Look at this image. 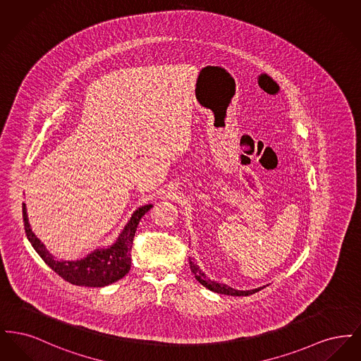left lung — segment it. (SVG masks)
<instances>
[{
  "instance_id": "obj_1",
  "label": "left lung",
  "mask_w": 361,
  "mask_h": 361,
  "mask_svg": "<svg viewBox=\"0 0 361 361\" xmlns=\"http://www.w3.org/2000/svg\"><path fill=\"white\" fill-rule=\"evenodd\" d=\"M189 268H190V272L195 275L196 280L204 286L206 288H208L209 291L216 292V293H222V295H231V296H249V295H253L256 292L261 291L264 287H258L255 290H247V291H240V290H235L233 287H228L224 283H218L215 280H211L209 277H207L206 274L199 268V265L192 259L189 258Z\"/></svg>"
}]
</instances>
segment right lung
Returning <instances> with one entry per match:
<instances>
[{
	"instance_id": "1",
	"label": "right lung",
	"mask_w": 361,
	"mask_h": 361,
	"mask_svg": "<svg viewBox=\"0 0 361 361\" xmlns=\"http://www.w3.org/2000/svg\"><path fill=\"white\" fill-rule=\"evenodd\" d=\"M153 204L139 207L131 215L130 221L121 230L116 240L106 246L90 252L81 259H58L47 250L44 243L35 235L28 221L27 208L23 204V218L27 238L34 246L36 253L51 268L55 274L61 276L70 284L80 287H106L123 279L131 268V249L139 221L150 211Z\"/></svg>"
}]
</instances>
